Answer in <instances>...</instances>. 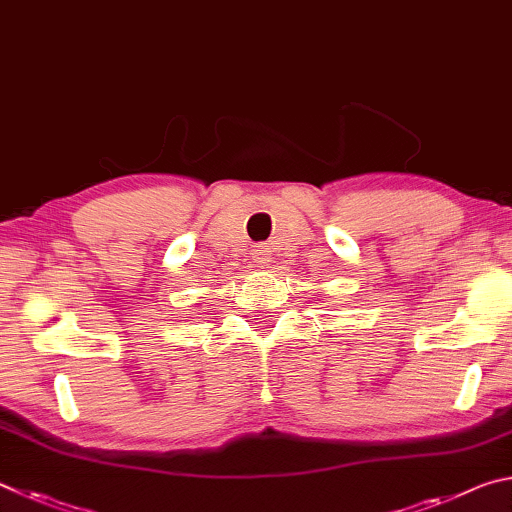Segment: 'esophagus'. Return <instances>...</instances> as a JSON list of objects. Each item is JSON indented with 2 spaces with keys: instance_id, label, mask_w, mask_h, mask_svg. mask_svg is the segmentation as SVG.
<instances>
[{
  "instance_id": "esophagus-1",
  "label": "esophagus",
  "mask_w": 512,
  "mask_h": 512,
  "mask_svg": "<svg viewBox=\"0 0 512 512\" xmlns=\"http://www.w3.org/2000/svg\"><path fill=\"white\" fill-rule=\"evenodd\" d=\"M251 258H254V263H256L258 267H263V265L270 263V254H267L265 247L254 249V254H251Z\"/></svg>"
}]
</instances>
